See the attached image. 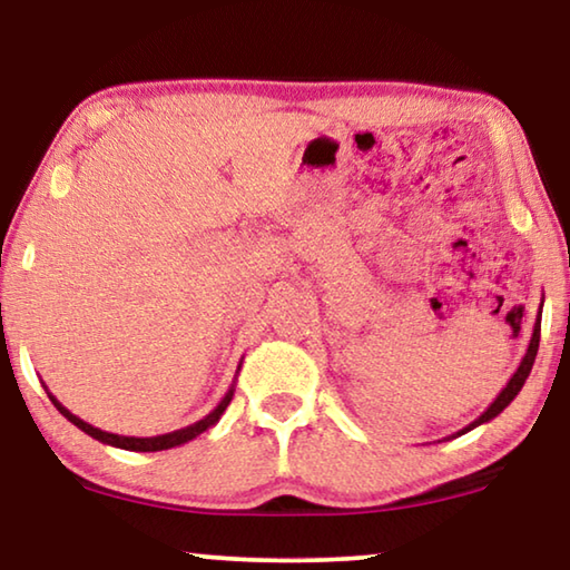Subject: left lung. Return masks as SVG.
Segmentation results:
<instances>
[{
	"mask_svg": "<svg viewBox=\"0 0 570 570\" xmlns=\"http://www.w3.org/2000/svg\"><path fill=\"white\" fill-rule=\"evenodd\" d=\"M540 322H542V303H540V311H537V322H534V330H532V340H529L527 353H524V357H521L519 368L513 371V376L509 379V384H505V386L501 389V394H498L495 400L490 402V407H488L485 412H482V415H480L478 420H472L470 425L462 428V431L454 433V435H449V439H456V435L470 433L472 428H478V425H482V423H490V420L501 415V412H503L505 407H509V404H511L513 400H517V394L521 392V386H524V381L529 379V373H532V365H534V357H537V347H540Z\"/></svg>",
	"mask_w": 570,
	"mask_h": 570,
	"instance_id": "left-lung-1",
	"label": "left lung"
}]
</instances>
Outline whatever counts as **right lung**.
<instances>
[{
  "instance_id": "right-lung-1",
  "label": "right lung",
  "mask_w": 570,
  "mask_h": 570,
  "mask_svg": "<svg viewBox=\"0 0 570 570\" xmlns=\"http://www.w3.org/2000/svg\"><path fill=\"white\" fill-rule=\"evenodd\" d=\"M240 371V365H238ZM236 371V373H238ZM46 389V386H43ZM233 392H236V384H230L228 392H225V396L220 402H217V407L209 412V415H205L202 420H197V423L186 425L181 428V431H174V433H163V435H150V439H137V435H116V433H106L100 431V428L85 423V420H80L77 415H72L65 404H61L57 396H53L49 389H46V394H49V400L53 402V407H57L61 415H65L69 423L80 428L82 433H88L90 439H96L100 443H106V446H116V449H124V451H163V449H174V446H181V443H189L191 439H197V435H202L205 431H209L217 420L223 417V412L228 410V404L233 400Z\"/></svg>"
}]
</instances>
